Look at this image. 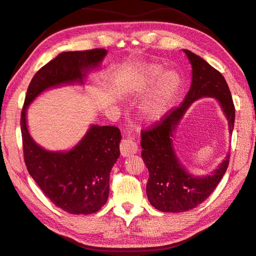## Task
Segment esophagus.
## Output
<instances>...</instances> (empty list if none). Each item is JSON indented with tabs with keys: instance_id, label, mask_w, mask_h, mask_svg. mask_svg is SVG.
I'll return each instance as SVG.
<instances>
[{
	"instance_id": "esophagus-1",
	"label": "esophagus",
	"mask_w": 256,
	"mask_h": 256,
	"mask_svg": "<svg viewBox=\"0 0 256 256\" xmlns=\"http://www.w3.org/2000/svg\"><path fill=\"white\" fill-rule=\"evenodd\" d=\"M120 154L123 156H128L138 152V144L133 138L131 136L125 138H123L122 142H120Z\"/></svg>"
}]
</instances>
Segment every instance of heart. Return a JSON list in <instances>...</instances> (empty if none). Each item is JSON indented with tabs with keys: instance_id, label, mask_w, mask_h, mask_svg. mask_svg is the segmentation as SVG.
Returning a JSON list of instances; mask_svg holds the SVG:
<instances>
[{
	"instance_id": "1",
	"label": "heart",
	"mask_w": 256,
	"mask_h": 256,
	"mask_svg": "<svg viewBox=\"0 0 256 256\" xmlns=\"http://www.w3.org/2000/svg\"><path fill=\"white\" fill-rule=\"evenodd\" d=\"M164 69L156 64H146L141 69V76L136 82L138 90L146 92L158 84L154 92L143 105L142 112L146 118L156 120L166 114L172 104L178 92L179 80L176 74L166 72L164 76Z\"/></svg>"
}]
</instances>
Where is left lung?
<instances>
[{
	"instance_id": "obj_1",
	"label": "left lung",
	"mask_w": 256,
	"mask_h": 256,
	"mask_svg": "<svg viewBox=\"0 0 256 256\" xmlns=\"http://www.w3.org/2000/svg\"><path fill=\"white\" fill-rule=\"evenodd\" d=\"M184 51L192 67V82L188 94L179 108L170 110L160 122L141 132V154L148 170V199L153 207L164 212H182L200 205L220 184L230 162L228 153L218 168L205 176H192L186 171L172 146L174 132L186 110L202 97H214L226 115L230 134L235 120V106L225 78L199 56L189 50Z\"/></svg>"
}]
</instances>
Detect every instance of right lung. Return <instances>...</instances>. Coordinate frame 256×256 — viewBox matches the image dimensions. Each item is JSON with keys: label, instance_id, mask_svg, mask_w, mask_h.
Segmentation results:
<instances>
[{"label": "right lung", "instance_id": "right-lung-1", "mask_svg": "<svg viewBox=\"0 0 256 256\" xmlns=\"http://www.w3.org/2000/svg\"><path fill=\"white\" fill-rule=\"evenodd\" d=\"M106 54L105 49H92L58 54L32 78L21 113L23 156L28 171L56 206L74 215L96 212L108 202L110 174L120 156V128L92 125L72 150L47 151L30 136L26 108L48 88L82 84L87 72L98 66Z\"/></svg>", "mask_w": 256, "mask_h": 256}]
</instances>
